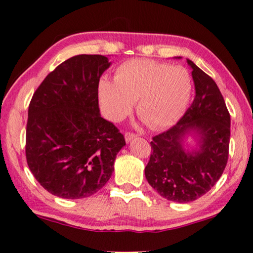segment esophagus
Instances as JSON below:
<instances>
[{
  "mask_svg": "<svg viewBox=\"0 0 253 253\" xmlns=\"http://www.w3.org/2000/svg\"><path fill=\"white\" fill-rule=\"evenodd\" d=\"M135 137H136V134H134V132H131V131H126L125 132V140H126V142L131 141V139H134Z\"/></svg>",
  "mask_w": 253,
  "mask_h": 253,
  "instance_id": "34e87169",
  "label": "esophagus"
}]
</instances>
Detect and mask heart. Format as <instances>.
I'll use <instances>...</instances> for the list:
<instances>
[{"label":"heart","mask_w":253,"mask_h":253,"mask_svg":"<svg viewBox=\"0 0 253 253\" xmlns=\"http://www.w3.org/2000/svg\"><path fill=\"white\" fill-rule=\"evenodd\" d=\"M191 91V76L185 67L146 58L124 62L115 70V81L104 76L98 82L105 116L122 121L137 102V114L153 129L177 122L189 104Z\"/></svg>","instance_id":"b5f03b06"}]
</instances>
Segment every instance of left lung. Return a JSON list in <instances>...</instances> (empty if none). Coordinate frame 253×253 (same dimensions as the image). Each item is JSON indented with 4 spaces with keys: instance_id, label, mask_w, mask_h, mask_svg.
Instances as JSON below:
<instances>
[{
    "instance_id": "1",
    "label": "left lung",
    "mask_w": 253,
    "mask_h": 253,
    "mask_svg": "<svg viewBox=\"0 0 253 253\" xmlns=\"http://www.w3.org/2000/svg\"><path fill=\"white\" fill-rule=\"evenodd\" d=\"M196 96L176 125L153 137V153L145 168L149 185L167 200L189 203L200 198L226 168L230 141V114L217 84L190 59ZM200 137V149L186 152L183 138Z\"/></svg>"
}]
</instances>
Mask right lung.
I'll use <instances>...</instances> for the list:
<instances>
[{"label": "right lung", "instance_id": "obj_1", "mask_svg": "<svg viewBox=\"0 0 253 253\" xmlns=\"http://www.w3.org/2000/svg\"><path fill=\"white\" fill-rule=\"evenodd\" d=\"M111 65L103 55H76L45 77L33 94L25 154L36 180L50 194L81 199L105 186L124 135L104 119L98 82Z\"/></svg>", "mask_w": 253, "mask_h": 253}]
</instances>
